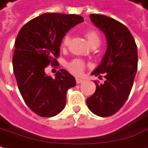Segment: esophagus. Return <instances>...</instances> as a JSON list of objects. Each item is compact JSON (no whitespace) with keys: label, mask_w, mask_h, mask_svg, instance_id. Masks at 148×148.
Masks as SVG:
<instances>
[{"label":"esophagus","mask_w":148,"mask_h":148,"mask_svg":"<svg viewBox=\"0 0 148 148\" xmlns=\"http://www.w3.org/2000/svg\"><path fill=\"white\" fill-rule=\"evenodd\" d=\"M76 81L77 84H80V83H81V82H83V81H84V80H83V79H81V78H78V77H76Z\"/></svg>","instance_id":"1"}]
</instances>
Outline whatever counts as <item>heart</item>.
Instances as JSON below:
<instances>
[{
  "label": "heart",
  "instance_id": "b5f03b06",
  "mask_svg": "<svg viewBox=\"0 0 148 148\" xmlns=\"http://www.w3.org/2000/svg\"><path fill=\"white\" fill-rule=\"evenodd\" d=\"M85 35H86V37L88 40L90 45H93L95 44H99V35L95 30L86 31ZM69 41H70V36L68 34H66L63 36V38L62 40L61 47L62 48L66 47L68 45V43H69ZM85 66H86L85 62L83 60H81V59H79V58H75V59L72 60L71 62H69L67 64V69L72 73L75 74V75L81 74V72H83V70L85 68Z\"/></svg>",
  "mask_w": 148,
  "mask_h": 148
}]
</instances>
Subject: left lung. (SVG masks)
<instances>
[{"instance_id": "1", "label": "left lung", "mask_w": 148, "mask_h": 148, "mask_svg": "<svg viewBox=\"0 0 148 148\" xmlns=\"http://www.w3.org/2000/svg\"><path fill=\"white\" fill-rule=\"evenodd\" d=\"M90 20L106 36L107 51L92 75L106 79L95 81V94L86 99L90 111L105 117L117 112L130 94L138 68V49L127 27L110 17L92 14Z\"/></svg>"}]
</instances>
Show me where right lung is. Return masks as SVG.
Listing matches in <instances>:
<instances>
[{"mask_svg":"<svg viewBox=\"0 0 148 148\" xmlns=\"http://www.w3.org/2000/svg\"><path fill=\"white\" fill-rule=\"evenodd\" d=\"M83 21L76 14H44L27 23L17 36L14 74L24 102L40 116L52 117L62 112L67 90L76 86L74 76L66 70H59L52 78L45 68L58 62L63 36Z\"/></svg>","mask_w":148,"mask_h":148,"instance_id":"obj_1","label":"right lung"}]
</instances>
